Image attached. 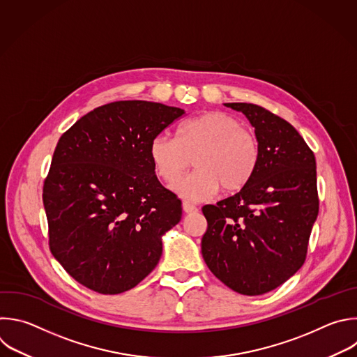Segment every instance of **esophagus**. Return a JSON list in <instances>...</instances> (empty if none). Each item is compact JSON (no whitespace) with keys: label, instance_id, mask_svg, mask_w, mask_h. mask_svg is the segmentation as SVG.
<instances>
[{"label":"esophagus","instance_id":"esophagus-1","mask_svg":"<svg viewBox=\"0 0 357 357\" xmlns=\"http://www.w3.org/2000/svg\"><path fill=\"white\" fill-rule=\"evenodd\" d=\"M182 207H183V211L185 213H196L197 211V207L189 202H183L182 203Z\"/></svg>","mask_w":357,"mask_h":357}]
</instances>
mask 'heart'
<instances>
[{"mask_svg": "<svg viewBox=\"0 0 357 357\" xmlns=\"http://www.w3.org/2000/svg\"><path fill=\"white\" fill-rule=\"evenodd\" d=\"M257 136L228 112L211 110L183 122L178 137L157 135L150 143V158L157 176L175 182L190 165L195 171L174 185V190L193 202L244 189L259 165Z\"/></svg>", "mask_w": 357, "mask_h": 357, "instance_id": "heart-1", "label": "heart"}]
</instances>
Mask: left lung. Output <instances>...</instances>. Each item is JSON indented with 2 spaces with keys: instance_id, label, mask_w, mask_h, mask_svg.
Instances as JSON below:
<instances>
[{
  "instance_id": "8db88e82",
  "label": "left lung",
  "mask_w": 357,
  "mask_h": 357,
  "mask_svg": "<svg viewBox=\"0 0 357 357\" xmlns=\"http://www.w3.org/2000/svg\"><path fill=\"white\" fill-rule=\"evenodd\" d=\"M243 112L259 143L250 183L217 204L203 206L202 255L231 290L259 296L283 284L304 264L318 215L315 157L300 133L255 103H225Z\"/></svg>"
}]
</instances>
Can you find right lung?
<instances>
[{"label": "right lung", "instance_id": "add662e5", "mask_svg": "<svg viewBox=\"0 0 357 357\" xmlns=\"http://www.w3.org/2000/svg\"><path fill=\"white\" fill-rule=\"evenodd\" d=\"M185 114L147 100L102 105L60 137L43 182L53 257L79 284L119 294L157 266L182 202L164 188L151 140Z\"/></svg>", "mask_w": 357, "mask_h": 357}]
</instances>
